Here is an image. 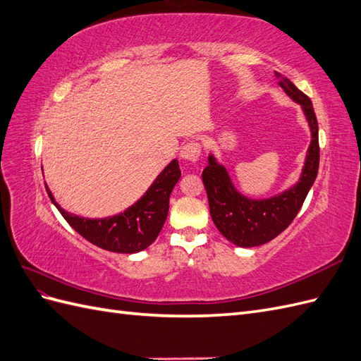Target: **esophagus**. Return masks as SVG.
Instances as JSON below:
<instances>
[{
  "label": "esophagus",
  "mask_w": 361,
  "mask_h": 361,
  "mask_svg": "<svg viewBox=\"0 0 361 361\" xmlns=\"http://www.w3.org/2000/svg\"><path fill=\"white\" fill-rule=\"evenodd\" d=\"M180 157L181 160L194 163L200 158V145L194 141H189L186 145H183L181 150H180Z\"/></svg>",
  "instance_id": "obj_1"
}]
</instances>
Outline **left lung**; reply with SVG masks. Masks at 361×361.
I'll use <instances>...</instances> for the list:
<instances>
[{
  "label": "left lung",
  "mask_w": 361,
  "mask_h": 361,
  "mask_svg": "<svg viewBox=\"0 0 361 361\" xmlns=\"http://www.w3.org/2000/svg\"><path fill=\"white\" fill-rule=\"evenodd\" d=\"M275 78L284 94L300 104L311 130V142L306 150L298 181L276 195L250 198L235 188L228 169L212 152L209 154L207 166L201 173L214 224L226 240L240 247L262 246L280 235L303 206L318 172V124L311 99L286 77L275 72Z\"/></svg>",
  "instance_id": "left-lung-1"
}]
</instances>
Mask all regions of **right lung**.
<instances>
[{"mask_svg": "<svg viewBox=\"0 0 361 361\" xmlns=\"http://www.w3.org/2000/svg\"><path fill=\"white\" fill-rule=\"evenodd\" d=\"M180 177L178 160L173 158L135 203L126 207L123 212L104 216V219H87V216L67 212L56 203L47 183L46 190L64 220L92 245L111 250V252L137 254L152 245L163 229L167 212H169L171 192Z\"/></svg>", "mask_w": 361, "mask_h": 361, "instance_id": "1", "label": "right lung"}]
</instances>
